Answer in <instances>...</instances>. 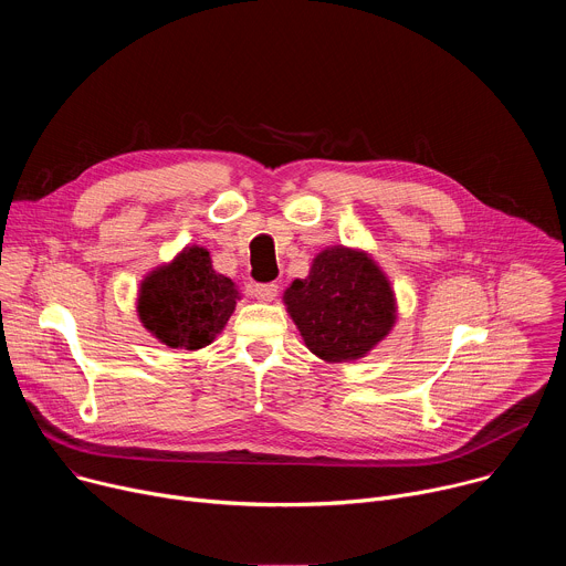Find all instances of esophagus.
<instances>
[{"label":"esophagus","mask_w":566,"mask_h":566,"mask_svg":"<svg viewBox=\"0 0 566 566\" xmlns=\"http://www.w3.org/2000/svg\"><path fill=\"white\" fill-rule=\"evenodd\" d=\"M277 284H255V289H253V295L260 300V302H271V300H275V295H277Z\"/></svg>","instance_id":"esophagus-1"}]
</instances>
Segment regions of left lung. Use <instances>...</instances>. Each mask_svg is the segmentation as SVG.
Instances as JSON below:
<instances>
[{"label":"left lung","mask_w":566,"mask_h":566,"mask_svg":"<svg viewBox=\"0 0 566 566\" xmlns=\"http://www.w3.org/2000/svg\"><path fill=\"white\" fill-rule=\"evenodd\" d=\"M304 345L327 363L358 360L394 327L396 300L376 262L354 249L322 251L306 280L284 291Z\"/></svg>","instance_id":"obj_1"}]
</instances>
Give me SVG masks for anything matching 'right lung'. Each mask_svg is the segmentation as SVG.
<instances>
[{"instance_id": "obj_1", "label": "right lung", "mask_w": 566, "mask_h": 566, "mask_svg": "<svg viewBox=\"0 0 566 566\" xmlns=\"http://www.w3.org/2000/svg\"><path fill=\"white\" fill-rule=\"evenodd\" d=\"M239 293L212 269L210 253L188 247L172 264L151 271L138 291L143 327L172 349H201L226 327Z\"/></svg>"}]
</instances>
